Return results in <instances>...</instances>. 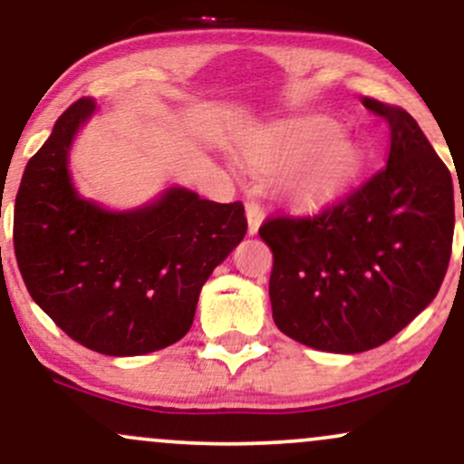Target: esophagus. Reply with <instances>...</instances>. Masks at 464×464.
<instances>
[{
	"label": "esophagus",
	"instance_id": "34e87169",
	"mask_svg": "<svg viewBox=\"0 0 464 464\" xmlns=\"http://www.w3.org/2000/svg\"><path fill=\"white\" fill-rule=\"evenodd\" d=\"M246 220H248V233L250 236H255L259 225H262V220H264V207L259 205L257 200L246 202Z\"/></svg>",
	"mask_w": 464,
	"mask_h": 464
}]
</instances>
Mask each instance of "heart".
<instances>
[{
	"mask_svg": "<svg viewBox=\"0 0 464 464\" xmlns=\"http://www.w3.org/2000/svg\"><path fill=\"white\" fill-rule=\"evenodd\" d=\"M242 157L257 172H281L290 198L301 205L332 200L362 169L360 146L335 121L307 115L257 132L244 141Z\"/></svg>",
	"mask_w": 464,
	"mask_h": 464,
	"instance_id": "1",
	"label": "heart"
}]
</instances>
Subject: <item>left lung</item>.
Wrapping results in <instances>:
<instances>
[{"mask_svg":"<svg viewBox=\"0 0 464 464\" xmlns=\"http://www.w3.org/2000/svg\"><path fill=\"white\" fill-rule=\"evenodd\" d=\"M362 104L391 130L384 168L318 214L259 227L273 250L275 324L332 353L380 347L419 316L439 295L454 239L451 174L414 117L372 98Z\"/></svg>","mask_w":464,"mask_h":464,"instance_id":"obj_1","label":"left lung"}]
</instances>
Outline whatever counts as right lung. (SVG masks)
<instances>
[{"label":"right lung","mask_w":464,"mask_h":464,"mask_svg":"<svg viewBox=\"0 0 464 464\" xmlns=\"http://www.w3.org/2000/svg\"><path fill=\"white\" fill-rule=\"evenodd\" d=\"M93 111V98L73 102L25 165L14 255L30 296L69 338L115 358L152 353L189 332L200 287L246 236L244 205L183 188L132 211L80 198L67 157Z\"/></svg>","instance_id":"add662e5"}]
</instances>
